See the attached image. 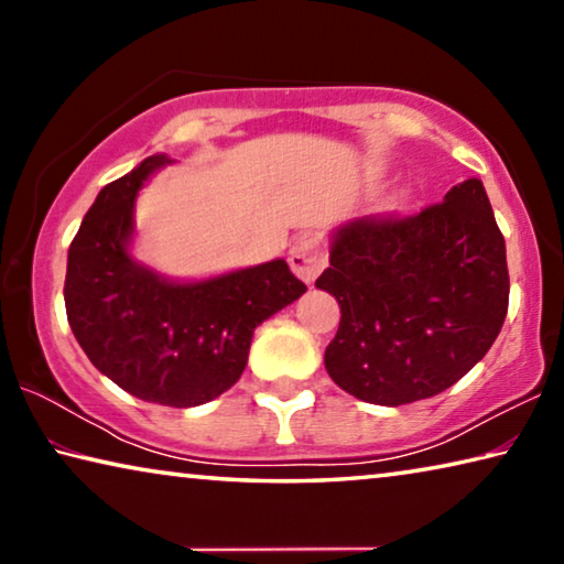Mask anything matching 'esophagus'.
Masks as SVG:
<instances>
[{
    "label": "esophagus",
    "mask_w": 564,
    "mask_h": 564,
    "mask_svg": "<svg viewBox=\"0 0 564 564\" xmlns=\"http://www.w3.org/2000/svg\"><path fill=\"white\" fill-rule=\"evenodd\" d=\"M289 263H291V271L299 275L303 283H313L323 271V265H326V248H323V243L316 236L305 234L293 243L289 253Z\"/></svg>",
    "instance_id": "obj_1"
}]
</instances>
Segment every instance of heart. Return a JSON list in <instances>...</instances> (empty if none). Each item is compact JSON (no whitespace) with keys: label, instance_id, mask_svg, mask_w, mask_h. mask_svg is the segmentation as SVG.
Returning <instances> with one entry per match:
<instances>
[{"label":"heart","instance_id":"heart-1","mask_svg":"<svg viewBox=\"0 0 564 564\" xmlns=\"http://www.w3.org/2000/svg\"><path fill=\"white\" fill-rule=\"evenodd\" d=\"M405 198H408V191H398V194L393 196V202H395V204H403Z\"/></svg>","mask_w":564,"mask_h":564}]
</instances>
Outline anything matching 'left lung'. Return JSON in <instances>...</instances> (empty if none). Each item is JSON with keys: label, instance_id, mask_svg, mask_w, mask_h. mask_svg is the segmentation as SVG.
Returning <instances> with one entry per match:
<instances>
[{"label": "left lung", "instance_id": "left-lung-1", "mask_svg": "<svg viewBox=\"0 0 564 564\" xmlns=\"http://www.w3.org/2000/svg\"><path fill=\"white\" fill-rule=\"evenodd\" d=\"M316 289L340 305L326 348L333 383L390 408L443 393L482 360L508 313L505 238L482 181H463L417 216L333 228Z\"/></svg>", "mask_w": 564, "mask_h": 564}]
</instances>
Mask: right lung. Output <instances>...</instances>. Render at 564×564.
Returning <instances> with one entry per match:
<instances>
[{
	"label": "right lung",
	"mask_w": 564,
	"mask_h": 564,
	"mask_svg": "<svg viewBox=\"0 0 564 564\" xmlns=\"http://www.w3.org/2000/svg\"><path fill=\"white\" fill-rule=\"evenodd\" d=\"M154 154L99 191L66 259L64 303L74 338L99 373L127 393L194 408L241 378L256 326L305 293L275 259L204 281H174L131 256L133 206Z\"/></svg>",
	"instance_id": "obj_1"
}]
</instances>
